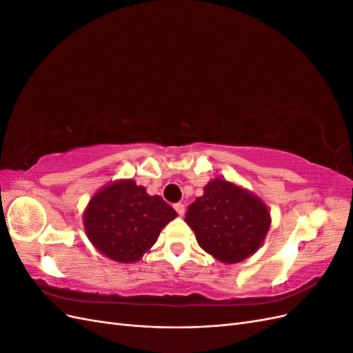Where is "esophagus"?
Instances as JSON below:
<instances>
[{"label": "esophagus", "instance_id": "34e87169", "mask_svg": "<svg viewBox=\"0 0 353 353\" xmlns=\"http://www.w3.org/2000/svg\"><path fill=\"white\" fill-rule=\"evenodd\" d=\"M174 208H175V210L178 212L179 216H183L184 213H185V206L183 205V203H176V205H174Z\"/></svg>", "mask_w": 353, "mask_h": 353}]
</instances>
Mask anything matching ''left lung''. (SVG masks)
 <instances>
[{"label":"left lung","instance_id":"8db88e82","mask_svg":"<svg viewBox=\"0 0 353 353\" xmlns=\"http://www.w3.org/2000/svg\"><path fill=\"white\" fill-rule=\"evenodd\" d=\"M185 222L203 250L231 265L259 250L271 227V212L250 190L213 178L187 208Z\"/></svg>","mask_w":353,"mask_h":353}]
</instances>
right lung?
<instances>
[{"label": "right lung", "instance_id": "right-lung-1", "mask_svg": "<svg viewBox=\"0 0 353 353\" xmlns=\"http://www.w3.org/2000/svg\"><path fill=\"white\" fill-rule=\"evenodd\" d=\"M82 218L85 234L101 254L134 263L153 248L176 212L160 196H148L134 179H116L91 197Z\"/></svg>", "mask_w": 353, "mask_h": 353}]
</instances>
